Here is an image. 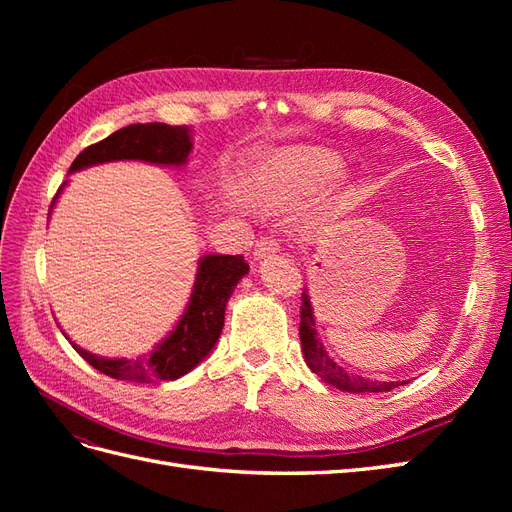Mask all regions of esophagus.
<instances>
[{
	"label": "esophagus",
	"mask_w": 512,
	"mask_h": 512,
	"mask_svg": "<svg viewBox=\"0 0 512 512\" xmlns=\"http://www.w3.org/2000/svg\"><path fill=\"white\" fill-rule=\"evenodd\" d=\"M277 252H280V241L273 239V237H260L256 241V247H254V260L269 258Z\"/></svg>",
	"instance_id": "obj_1"
}]
</instances>
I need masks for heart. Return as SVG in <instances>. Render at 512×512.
<instances>
[{
	"label": "heart",
	"mask_w": 512,
	"mask_h": 512,
	"mask_svg": "<svg viewBox=\"0 0 512 512\" xmlns=\"http://www.w3.org/2000/svg\"><path fill=\"white\" fill-rule=\"evenodd\" d=\"M344 162L324 147H288L273 153L256 173V188L282 203H299L327 190L339 179Z\"/></svg>",
	"instance_id": "1"
}]
</instances>
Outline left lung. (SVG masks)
Masks as SVG:
<instances>
[{"label":"left lung","instance_id":"1","mask_svg":"<svg viewBox=\"0 0 512 512\" xmlns=\"http://www.w3.org/2000/svg\"><path fill=\"white\" fill-rule=\"evenodd\" d=\"M301 327H299V335H301V348H303V356L307 367L314 371L316 376H320L324 382L335 386L339 391H348V393H386L395 389V386H401L406 382H380V380H369L363 376H354L348 374L344 367H339L329 352L324 350L322 342L318 339L316 333V318H314V307L312 301H309L307 288L303 290L301 297Z\"/></svg>","mask_w":512,"mask_h":512}]
</instances>
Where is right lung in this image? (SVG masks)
Segmentation results:
<instances>
[{"instance_id": "obj_1", "label": "right lung", "mask_w": 512, "mask_h": 512, "mask_svg": "<svg viewBox=\"0 0 512 512\" xmlns=\"http://www.w3.org/2000/svg\"><path fill=\"white\" fill-rule=\"evenodd\" d=\"M192 147V130L188 126H166V123L158 121L132 123V126L121 128L106 136L104 141L81 151L70 166V175L89 166L121 160H138L158 166H183L188 164ZM66 185L68 181L61 185L53 198L51 211ZM247 271H250V265L243 260V256H200L190 301L185 305L175 329L158 346H153L147 354H138L136 359H126V356L108 359V356H100L76 346L66 333L64 335L72 348L91 367L102 371L104 376L128 382L177 380L192 371L200 361H205L213 346L218 344L224 327L226 303Z\"/></svg>"}]
</instances>
